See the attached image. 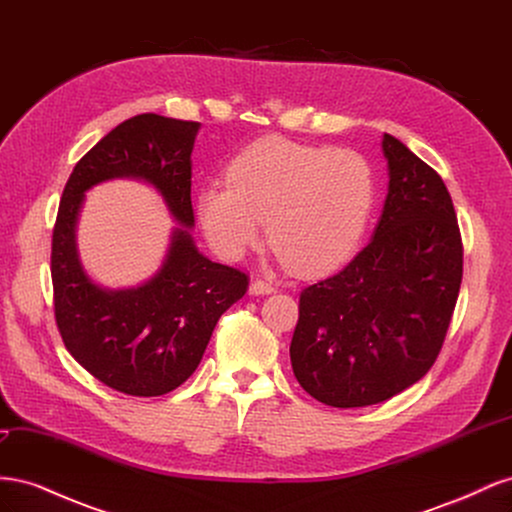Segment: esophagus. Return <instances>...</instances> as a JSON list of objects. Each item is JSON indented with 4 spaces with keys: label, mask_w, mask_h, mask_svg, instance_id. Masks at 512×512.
I'll use <instances>...</instances> for the list:
<instances>
[{
    "label": "esophagus",
    "mask_w": 512,
    "mask_h": 512,
    "mask_svg": "<svg viewBox=\"0 0 512 512\" xmlns=\"http://www.w3.org/2000/svg\"><path fill=\"white\" fill-rule=\"evenodd\" d=\"M275 288H273V284L271 282H265V280H252V284H250V294H269V292H273Z\"/></svg>",
    "instance_id": "obj_1"
}]
</instances>
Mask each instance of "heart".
I'll return each mask as SVG.
<instances>
[{"mask_svg": "<svg viewBox=\"0 0 512 512\" xmlns=\"http://www.w3.org/2000/svg\"><path fill=\"white\" fill-rule=\"evenodd\" d=\"M374 205V173L356 151L262 138L228 166V183L198 192V220L211 247L239 260L267 237L301 275L331 271L354 252Z\"/></svg>", "mask_w": 512, "mask_h": 512, "instance_id": "b5f03b06", "label": "heart"}]
</instances>
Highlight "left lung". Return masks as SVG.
<instances>
[{
	"label": "left lung",
	"instance_id": "obj_1",
	"mask_svg": "<svg viewBox=\"0 0 512 512\" xmlns=\"http://www.w3.org/2000/svg\"><path fill=\"white\" fill-rule=\"evenodd\" d=\"M389 194L374 237L348 267L303 288L290 363L322 404L391 399L436 363L463 275V243L442 177L382 138Z\"/></svg>",
	"mask_w": 512,
	"mask_h": 512
}]
</instances>
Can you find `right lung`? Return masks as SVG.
<instances>
[{"instance_id":"1","label":"right lung","mask_w":512,"mask_h":512,"mask_svg":"<svg viewBox=\"0 0 512 512\" xmlns=\"http://www.w3.org/2000/svg\"><path fill=\"white\" fill-rule=\"evenodd\" d=\"M198 128V121L156 113L130 117L76 162L61 194L51 243L57 329L81 367L126 395L158 397L188 380L220 316L250 284L243 271L200 254L190 235V156ZM115 176L151 182L182 224L163 269L128 291H104L91 283L73 239L84 192Z\"/></svg>"}]
</instances>
